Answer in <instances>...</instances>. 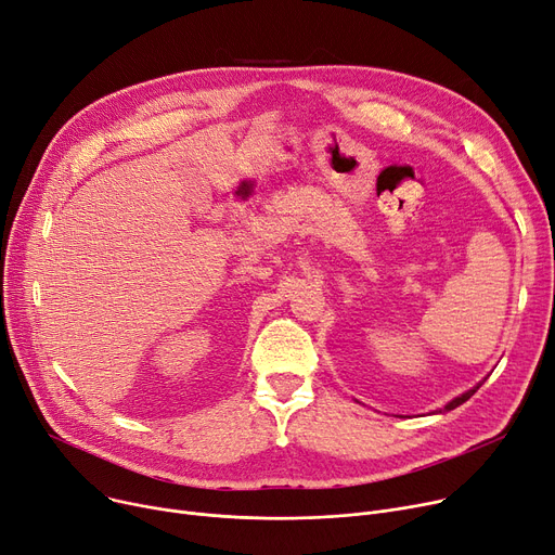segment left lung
<instances>
[{"mask_svg":"<svg viewBox=\"0 0 555 555\" xmlns=\"http://www.w3.org/2000/svg\"><path fill=\"white\" fill-rule=\"evenodd\" d=\"M481 387V383L477 385V387H473V389H468V392L466 395H462V397H457V399H454V401H450L446 408H443V412H450V410H454V408H457V405H462V403H466L475 392H477V389Z\"/></svg>","mask_w":555,"mask_h":555,"instance_id":"1","label":"left lung"}]
</instances>
